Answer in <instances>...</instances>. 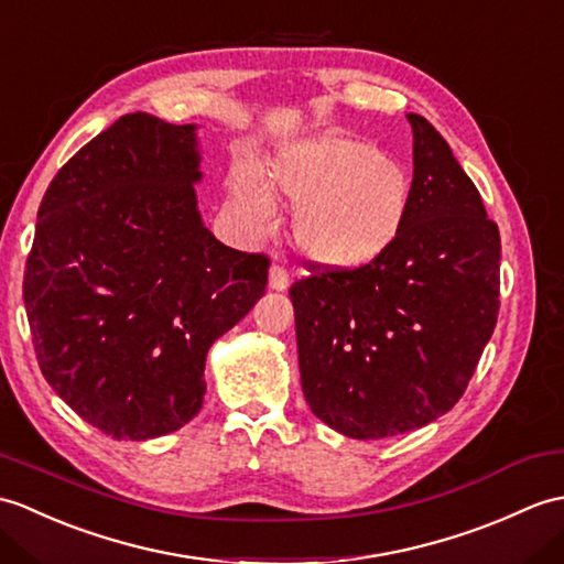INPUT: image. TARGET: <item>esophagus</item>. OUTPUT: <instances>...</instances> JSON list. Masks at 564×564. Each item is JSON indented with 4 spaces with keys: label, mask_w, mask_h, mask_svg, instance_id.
I'll list each match as a JSON object with an SVG mask.
<instances>
[{
    "label": "esophagus",
    "mask_w": 564,
    "mask_h": 564,
    "mask_svg": "<svg viewBox=\"0 0 564 564\" xmlns=\"http://www.w3.org/2000/svg\"><path fill=\"white\" fill-rule=\"evenodd\" d=\"M288 285H291V279H288V271L281 264H273L269 269V288H273V291H285Z\"/></svg>",
    "instance_id": "esophagus-1"
}]
</instances>
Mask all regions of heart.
Returning a JSON list of instances; mask_svg holds the SVG:
<instances>
[{
    "instance_id": "1",
    "label": "heart",
    "mask_w": 564,
    "mask_h": 564,
    "mask_svg": "<svg viewBox=\"0 0 564 564\" xmlns=\"http://www.w3.org/2000/svg\"><path fill=\"white\" fill-rule=\"evenodd\" d=\"M273 180L297 206L295 240L324 269H358L384 254L409 216L411 180L370 141L317 137L279 155ZM232 189L259 228L276 214L252 163L232 173Z\"/></svg>"
}]
</instances>
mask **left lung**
<instances>
[{"label":"left lung","instance_id":"left-lung-1","mask_svg":"<svg viewBox=\"0 0 564 564\" xmlns=\"http://www.w3.org/2000/svg\"><path fill=\"white\" fill-rule=\"evenodd\" d=\"M399 238L358 269L291 285L303 394L352 440L411 432L454 409L500 312V230L449 143L421 115Z\"/></svg>","mask_w":564,"mask_h":564}]
</instances>
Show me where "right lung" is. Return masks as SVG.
<instances>
[{
    "instance_id": "add662e5",
    "label": "right lung",
    "mask_w": 564,
    "mask_h": 564,
    "mask_svg": "<svg viewBox=\"0 0 564 564\" xmlns=\"http://www.w3.org/2000/svg\"><path fill=\"white\" fill-rule=\"evenodd\" d=\"M194 124L132 112L59 167L23 273L37 365L112 440L180 430L206 352L264 295L269 257L218 242L196 212Z\"/></svg>"
}]
</instances>
